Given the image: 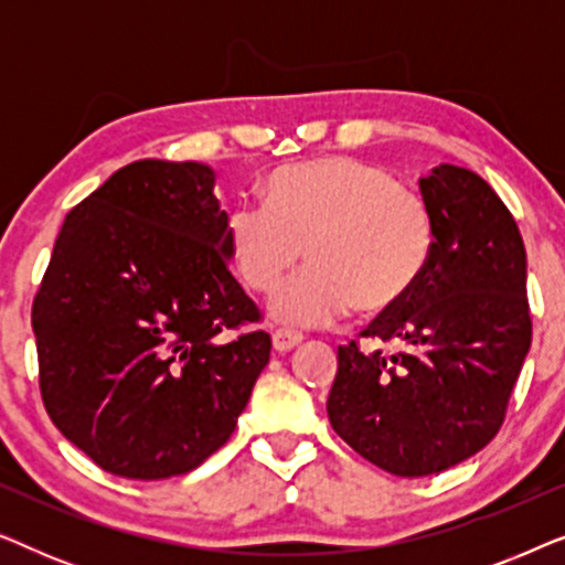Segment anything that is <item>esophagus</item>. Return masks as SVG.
Wrapping results in <instances>:
<instances>
[{
	"instance_id": "esophagus-1",
	"label": "esophagus",
	"mask_w": 565,
	"mask_h": 565,
	"mask_svg": "<svg viewBox=\"0 0 565 565\" xmlns=\"http://www.w3.org/2000/svg\"><path fill=\"white\" fill-rule=\"evenodd\" d=\"M300 342H303V334H298V331H290V329H277L273 334L275 352H290L292 347H298Z\"/></svg>"
}]
</instances>
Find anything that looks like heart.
Returning <instances> with one entry per match:
<instances>
[{
    "mask_svg": "<svg viewBox=\"0 0 565 565\" xmlns=\"http://www.w3.org/2000/svg\"><path fill=\"white\" fill-rule=\"evenodd\" d=\"M267 207L228 213V246L246 285L269 292L308 254L311 267L269 300L275 319L327 327L358 306L396 308L429 265L435 228L419 192L352 157L298 161L265 182Z\"/></svg>",
    "mask_w": 565,
    "mask_h": 565,
    "instance_id": "obj_1",
    "label": "heart"
}]
</instances>
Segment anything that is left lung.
I'll return each instance as SVG.
<instances>
[{
  "instance_id": "1",
  "label": "left lung",
  "mask_w": 565,
  "mask_h": 565,
  "mask_svg": "<svg viewBox=\"0 0 565 565\" xmlns=\"http://www.w3.org/2000/svg\"><path fill=\"white\" fill-rule=\"evenodd\" d=\"M435 246L416 288L365 337L396 352H337L327 412L339 437L393 476L443 473L497 435L532 342L527 254L491 184L439 164L419 180Z\"/></svg>"
}]
</instances>
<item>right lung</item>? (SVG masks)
Returning <instances> with one entry per match:
<instances>
[{
  "instance_id": "add662e5",
  "label": "right lung",
  "mask_w": 565,
  "mask_h": 565,
  "mask_svg": "<svg viewBox=\"0 0 565 565\" xmlns=\"http://www.w3.org/2000/svg\"><path fill=\"white\" fill-rule=\"evenodd\" d=\"M213 167L141 159L68 211L33 303L41 393L68 443L136 481L195 470L231 437L269 334L228 273Z\"/></svg>"
}]
</instances>
